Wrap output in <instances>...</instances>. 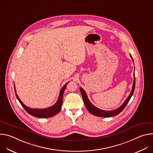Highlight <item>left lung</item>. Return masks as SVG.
<instances>
[{"label":"left lung","mask_w":153,"mask_h":153,"mask_svg":"<svg viewBox=\"0 0 153 153\" xmlns=\"http://www.w3.org/2000/svg\"><path fill=\"white\" fill-rule=\"evenodd\" d=\"M131 57L133 59V61L134 62L133 59L132 57V56L131 55V54H129ZM135 84H136V78H135V74L134 73V82H133V86H132V90L131 92L130 93L129 96L128 97V98L126 99V100L124 102V103L118 108L116 109V110H111V111H104L102 110H100V109H99L98 108L96 107L94 105H93L91 102L89 100L88 97H87V95L86 94V92L84 91V90L82 88H80V91L81 92L82 96V98H83V100L84 102V103L85 105V106L86 108L88 111L92 114L98 116V117H112V116H115L117 114H119L125 108V107L126 106V105L128 104V102L129 101L131 97L133 96V93L134 91V89H135Z\"/></svg>","instance_id":"1"}]
</instances>
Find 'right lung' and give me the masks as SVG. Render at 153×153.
<instances>
[{
  "label": "right lung",
  "mask_w": 153,
  "mask_h": 153,
  "mask_svg": "<svg viewBox=\"0 0 153 153\" xmlns=\"http://www.w3.org/2000/svg\"><path fill=\"white\" fill-rule=\"evenodd\" d=\"M68 82H67L66 84H65L62 87V89L60 90L59 96V97H58V99H57L56 103L54 105L50 106L48 108H44V109H33V108H29V107L25 106L23 103V102L20 100L19 97H18V96L16 93L15 85H14V91L16 93L17 99H18L20 103L22 105V106H23V108L25 109V111L28 113H29L30 114H31V116H33L34 117H38V118H48V117H51L55 116L56 114L59 113L60 112V111L61 110L63 93H64L65 88H66L67 85L68 83Z\"/></svg>",
  "instance_id": "right-lung-1"
}]
</instances>
